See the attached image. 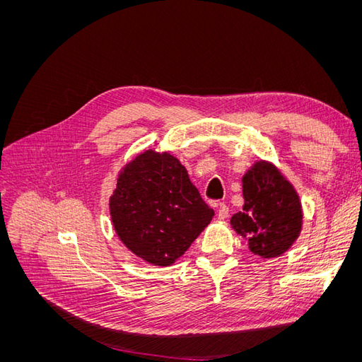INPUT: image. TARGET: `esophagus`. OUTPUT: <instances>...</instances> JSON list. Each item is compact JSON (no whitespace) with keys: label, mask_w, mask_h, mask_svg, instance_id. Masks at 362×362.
<instances>
[{"label":"esophagus","mask_w":362,"mask_h":362,"mask_svg":"<svg viewBox=\"0 0 362 362\" xmlns=\"http://www.w3.org/2000/svg\"><path fill=\"white\" fill-rule=\"evenodd\" d=\"M229 214V208L225 202H218L217 204V217L218 218H226Z\"/></svg>","instance_id":"1"}]
</instances>
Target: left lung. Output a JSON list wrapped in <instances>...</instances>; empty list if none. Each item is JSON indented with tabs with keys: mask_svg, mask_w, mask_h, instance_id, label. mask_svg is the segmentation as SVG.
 I'll return each mask as SVG.
<instances>
[{
	"mask_svg": "<svg viewBox=\"0 0 362 362\" xmlns=\"http://www.w3.org/2000/svg\"><path fill=\"white\" fill-rule=\"evenodd\" d=\"M243 211L233 216L231 225L246 240L255 255L272 258L284 254L302 226L299 196L279 170L259 161L243 177Z\"/></svg>",
	"mask_w": 362,
	"mask_h": 362,
	"instance_id": "1",
	"label": "left lung"
}]
</instances>
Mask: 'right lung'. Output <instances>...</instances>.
Here are the masks:
<instances>
[{
    "label": "right lung",
    "instance_id": "obj_1",
    "mask_svg": "<svg viewBox=\"0 0 362 362\" xmlns=\"http://www.w3.org/2000/svg\"><path fill=\"white\" fill-rule=\"evenodd\" d=\"M110 214L131 252L152 264L169 266L210 223L214 210L177 158L146 151L119 175Z\"/></svg>",
    "mask_w": 362,
    "mask_h": 362
}]
</instances>
